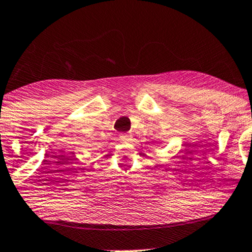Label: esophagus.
<instances>
[{
  "mask_svg": "<svg viewBox=\"0 0 252 252\" xmlns=\"http://www.w3.org/2000/svg\"><path fill=\"white\" fill-rule=\"evenodd\" d=\"M120 138L122 141H130L131 140V135H130L129 132H123V134L120 135Z\"/></svg>",
  "mask_w": 252,
  "mask_h": 252,
  "instance_id": "obj_1",
  "label": "esophagus"
}]
</instances>
